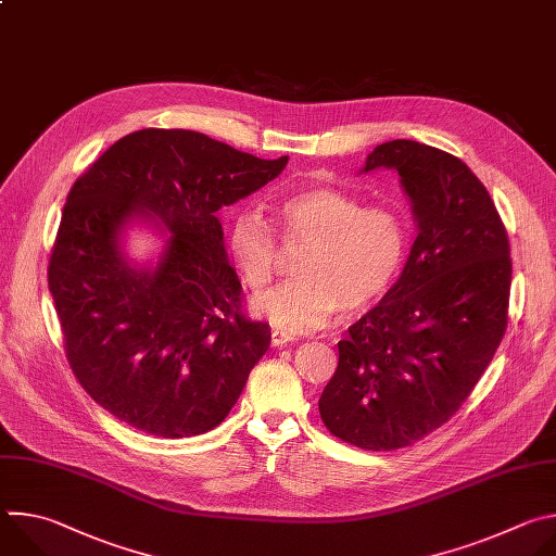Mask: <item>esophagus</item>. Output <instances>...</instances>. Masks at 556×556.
I'll use <instances>...</instances> for the list:
<instances>
[{"mask_svg": "<svg viewBox=\"0 0 556 556\" xmlns=\"http://www.w3.org/2000/svg\"><path fill=\"white\" fill-rule=\"evenodd\" d=\"M292 339H294L292 334H288V332H283V330H277V328H275L273 334H270V341H273L275 348H283V345H288Z\"/></svg>", "mask_w": 556, "mask_h": 556, "instance_id": "34e87169", "label": "esophagus"}]
</instances>
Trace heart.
<instances>
[{"label": "heart", "mask_w": 556, "mask_h": 556, "mask_svg": "<svg viewBox=\"0 0 556 556\" xmlns=\"http://www.w3.org/2000/svg\"><path fill=\"white\" fill-rule=\"evenodd\" d=\"M281 240L305 244L299 279L253 299L251 307L273 326L296 334L321 330L343 309L356 316L374 307L399 279L407 255V226L384 206H363L332 187H307L275 204ZM226 247L242 281L262 290L275 275L277 230L257 211H240L228 226Z\"/></svg>", "instance_id": "1"}]
</instances>
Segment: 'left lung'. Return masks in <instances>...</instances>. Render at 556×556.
Masks as SVG:
<instances>
[{"mask_svg": "<svg viewBox=\"0 0 556 556\" xmlns=\"http://www.w3.org/2000/svg\"><path fill=\"white\" fill-rule=\"evenodd\" d=\"M393 169L418 237L391 290L339 341L324 425L365 451L442 427L493 361L508 324L510 247L502 217L459 157L416 140L378 144L361 174Z\"/></svg>", "mask_w": 556, "mask_h": 556, "instance_id": "obj_1", "label": "left lung"}]
</instances>
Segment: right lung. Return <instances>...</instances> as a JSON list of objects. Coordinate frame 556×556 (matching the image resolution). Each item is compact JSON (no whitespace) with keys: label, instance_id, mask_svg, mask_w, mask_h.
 I'll return each mask as SVG.
<instances>
[{"label":"right lung","instance_id":"right-lung-1","mask_svg":"<svg viewBox=\"0 0 556 556\" xmlns=\"http://www.w3.org/2000/svg\"><path fill=\"white\" fill-rule=\"evenodd\" d=\"M288 165L191 129H140L114 142L67 193L48 266L67 363L94 403L138 431L191 438L240 399L270 328L242 314V283L217 219ZM147 223L155 263L124 253Z\"/></svg>","mask_w":556,"mask_h":556}]
</instances>
